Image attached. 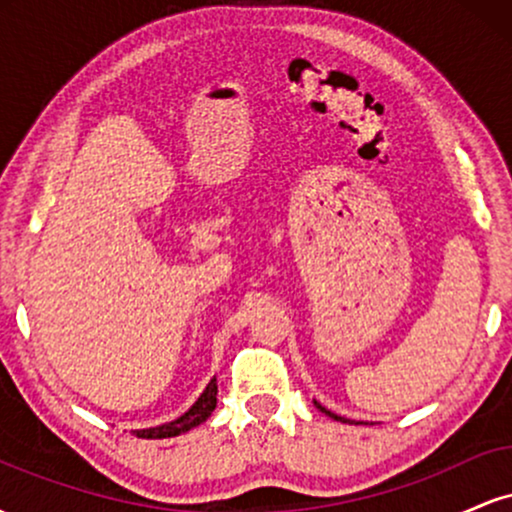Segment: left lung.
I'll list each match as a JSON object with an SVG mask.
<instances>
[{
    "label": "left lung",
    "mask_w": 512,
    "mask_h": 512,
    "mask_svg": "<svg viewBox=\"0 0 512 512\" xmlns=\"http://www.w3.org/2000/svg\"><path fill=\"white\" fill-rule=\"evenodd\" d=\"M317 409H320V411H325V414H330V416H332V419H339V416H337V414H332V411H327V409H322V407H320V404H317Z\"/></svg>",
    "instance_id": "1"
}]
</instances>
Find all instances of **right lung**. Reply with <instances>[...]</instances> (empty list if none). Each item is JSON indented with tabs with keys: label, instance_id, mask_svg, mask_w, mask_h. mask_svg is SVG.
Returning a JSON list of instances; mask_svg holds the SVG:
<instances>
[{
	"label": "right lung",
	"instance_id": "1",
	"mask_svg": "<svg viewBox=\"0 0 512 512\" xmlns=\"http://www.w3.org/2000/svg\"><path fill=\"white\" fill-rule=\"evenodd\" d=\"M216 392H219V387H216V378H211L207 390L199 395V399L192 404L190 411H185L180 419L170 421V424L156 426V428H146V431H137V436L139 438H173V436H180V433L190 431V428L199 426L202 421H207L211 416V411L216 409Z\"/></svg>",
	"mask_w": 512,
	"mask_h": 512
}]
</instances>
